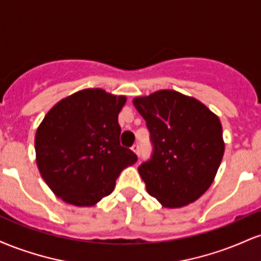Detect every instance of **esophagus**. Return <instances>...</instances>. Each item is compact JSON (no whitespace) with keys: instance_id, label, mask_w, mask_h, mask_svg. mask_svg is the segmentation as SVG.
Masks as SVG:
<instances>
[{"instance_id":"obj_1","label":"esophagus","mask_w":261,"mask_h":261,"mask_svg":"<svg viewBox=\"0 0 261 261\" xmlns=\"http://www.w3.org/2000/svg\"><path fill=\"white\" fill-rule=\"evenodd\" d=\"M131 149L135 152V154H137V155L140 154V145H134L133 147H131Z\"/></svg>"}]
</instances>
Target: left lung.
I'll list each match as a JSON object with an SVG mask.
<instances>
[{
	"label": "left lung",
	"mask_w": 261,
	"mask_h": 261,
	"mask_svg": "<svg viewBox=\"0 0 261 261\" xmlns=\"http://www.w3.org/2000/svg\"><path fill=\"white\" fill-rule=\"evenodd\" d=\"M133 101L153 145L151 160L139 167L148 194L168 208L194 202L212 184L224 153L218 116L170 89Z\"/></svg>",
	"instance_id": "8db88e82"
}]
</instances>
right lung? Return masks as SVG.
Returning a JSON list of instances; mask_svg holds the SVG:
<instances>
[{
    "label": "right lung",
    "instance_id": "add662e5",
    "mask_svg": "<svg viewBox=\"0 0 261 261\" xmlns=\"http://www.w3.org/2000/svg\"><path fill=\"white\" fill-rule=\"evenodd\" d=\"M124 95L88 88L55 104L35 134L37 166L53 193L74 206H93L113 193L137 155L120 146Z\"/></svg>",
    "mask_w": 261,
    "mask_h": 261
}]
</instances>
